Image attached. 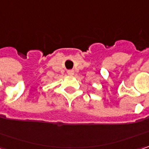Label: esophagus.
Masks as SVG:
<instances>
[{"instance_id":"obj_1","label":"esophagus","mask_w":149,"mask_h":149,"mask_svg":"<svg viewBox=\"0 0 149 149\" xmlns=\"http://www.w3.org/2000/svg\"><path fill=\"white\" fill-rule=\"evenodd\" d=\"M68 75H73L74 74V71L73 70H69V71H68Z\"/></svg>"}]
</instances>
